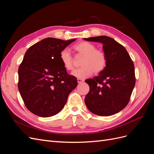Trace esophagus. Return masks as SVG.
Segmentation results:
<instances>
[{"label": "esophagus", "instance_id": "34e87169", "mask_svg": "<svg viewBox=\"0 0 154 154\" xmlns=\"http://www.w3.org/2000/svg\"><path fill=\"white\" fill-rule=\"evenodd\" d=\"M77 81H78V83H81L84 82V80H83V79H80V78H78Z\"/></svg>", "mask_w": 154, "mask_h": 154}]
</instances>
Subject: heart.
<instances>
[{"label": "heart", "mask_w": 154, "mask_h": 154, "mask_svg": "<svg viewBox=\"0 0 154 154\" xmlns=\"http://www.w3.org/2000/svg\"><path fill=\"white\" fill-rule=\"evenodd\" d=\"M74 49L83 56L80 69L74 70L71 74L76 78L83 79L89 77L94 72L98 74L103 71L106 66V56L103 51L96 49V46L88 42H81L74 45ZM60 60L63 67L67 71L73 69V57L67 49L60 51Z\"/></svg>", "instance_id": "b5f03b06"}]
</instances>
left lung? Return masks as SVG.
I'll return each instance as SVG.
<instances>
[{
    "label": "left lung",
    "mask_w": 154,
    "mask_h": 154,
    "mask_svg": "<svg viewBox=\"0 0 154 154\" xmlns=\"http://www.w3.org/2000/svg\"><path fill=\"white\" fill-rule=\"evenodd\" d=\"M103 44L106 66L100 75L87 79L90 90L85 103L91 112L107 116L122 110L130 101L136 83L134 65L123 46L106 36L84 38Z\"/></svg>",
    "instance_id": "1"
}]
</instances>
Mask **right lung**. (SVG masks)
<instances>
[{
  "mask_svg": "<svg viewBox=\"0 0 154 154\" xmlns=\"http://www.w3.org/2000/svg\"><path fill=\"white\" fill-rule=\"evenodd\" d=\"M76 39L42 40L27 49L18 68V87L32 114L46 118L58 114L78 85L60 60V51Z\"/></svg>",
  "mask_w": 154,
  "mask_h": 154,
  "instance_id": "right-lung-1",
  "label": "right lung"
}]
</instances>
